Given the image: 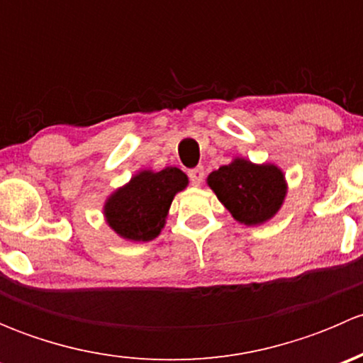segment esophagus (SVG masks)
I'll return each mask as SVG.
<instances>
[{
	"mask_svg": "<svg viewBox=\"0 0 363 363\" xmlns=\"http://www.w3.org/2000/svg\"><path fill=\"white\" fill-rule=\"evenodd\" d=\"M203 175H205V174H203V168H202V167L193 168V170L189 172V179H191L193 186H200V184H202Z\"/></svg>",
	"mask_w": 363,
	"mask_h": 363,
	"instance_id": "obj_1",
	"label": "esophagus"
}]
</instances>
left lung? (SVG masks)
<instances>
[{"label": "left lung", "instance_id": "8db88e82", "mask_svg": "<svg viewBox=\"0 0 363 363\" xmlns=\"http://www.w3.org/2000/svg\"><path fill=\"white\" fill-rule=\"evenodd\" d=\"M207 186L232 218L246 226L270 221L288 195L283 168L276 163H252L242 156H235L228 164L211 172Z\"/></svg>", "mask_w": 363, "mask_h": 363}]
</instances>
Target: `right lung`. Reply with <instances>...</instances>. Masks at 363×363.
I'll list each match as a JSON object with an SVG mask.
<instances>
[{
	"label": "right lung",
	"mask_w": 363,
	"mask_h": 363,
	"mask_svg": "<svg viewBox=\"0 0 363 363\" xmlns=\"http://www.w3.org/2000/svg\"><path fill=\"white\" fill-rule=\"evenodd\" d=\"M189 179L181 168L138 170L126 184L113 189L104 203L108 228L128 242H149L167 223L174 196L184 191Z\"/></svg>",
	"instance_id": "1"
}]
</instances>
